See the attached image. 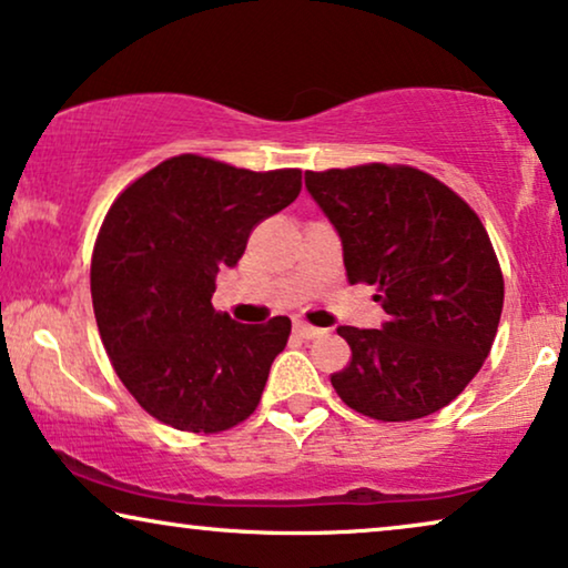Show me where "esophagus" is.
I'll return each mask as SVG.
<instances>
[{"mask_svg": "<svg viewBox=\"0 0 568 568\" xmlns=\"http://www.w3.org/2000/svg\"><path fill=\"white\" fill-rule=\"evenodd\" d=\"M294 333H297L300 338L310 341V338H321L325 331H323V328H315V325H310V323H305V321H297V323H294Z\"/></svg>", "mask_w": 568, "mask_h": 568, "instance_id": "34e87169", "label": "esophagus"}]
</instances>
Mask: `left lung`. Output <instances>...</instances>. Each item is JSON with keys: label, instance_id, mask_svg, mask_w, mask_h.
Wrapping results in <instances>:
<instances>
[{"label": "left lung", "instance_id": "left-lung-1", "mask_svg": "<svg viewBox=\"0 0 568 568\" xmlns=\"http://www.w3.org/2000/svg\"><path fill=\"white\" fill-rule=\"evenodd\" d=\"M344 247L352 284L377 286L387 321L341 325L352 364L331 377L348 408L414 422L445 408L486 362L504 278L476 212L437 178L379 162L305 173Z\"/></svg>", "mask_w": 568, "mask_h": 568}]
</instances>
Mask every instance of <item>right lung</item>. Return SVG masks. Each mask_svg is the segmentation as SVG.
<instances>
[{
    "label": "right lung",
    "instance_id": "right-lung-1",
    "mask_svg": "<svg viewBox=\"0 0 568 568\" xmlns=\"http://www.w3.org/2000/svg\"><path fill=\"white\" fill-rule=\"evenodd\" d=\"M300 189V170L253 173L181 154L113 201L92 253V307L115 375L158 422L214 434L258 406L292 321L243 325L216 313L212 294L255 224Z\"/></svg>",
    "mask_w": 568,
    "mask_h": 568
}]
</instances>
